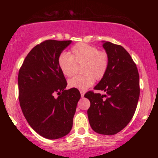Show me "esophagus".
Instances as JSON below:
<instances>
[{
	"mask_svg": "<svg viewBox=\"0 0 158 158\" xmlns=\"http://www.w3.org/2000/svg\"><path fill=\"white\" fill-rule=\"evenodd\" d=\"M80 93H81V97H84V95H85V91H83V90H81V91H80Z\"/></svg>",
	"mask_w": 158,
	"mask_h": 158,
	"instance_id": "obj_1",
	"label": "esophagus"
}]
</instances>
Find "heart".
<instances>
[{"label":"heart","instance_id":"obj_1","mask_svg":"<svg viewBox=\"0 0 158 158\" xmlns=\"http://www.w3.org/2000/svg\"><path fill=\"white\" fill-rule=\"evenodd\" d=\"M58 66L65 77L73 75L76 64H82L77 75L68 80V86L71 88L85 90L94 85V80L102 79L106 75L109 59L104 51L85 43H78L70 50V54L63 52L58 57Z\"/></svg>","mask_w":158,"mask_h":158}]
</instances>
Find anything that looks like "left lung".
I'll return each instance as SVG.
<instances>
[{"instance_id":"8db88e82","label":"left lung","mask_w":158,"mask_h":158,"mask_svg":"<svg viewBox=\"0 0 158 158\" xmlns=\"http://www.w3.org/2000/svg\"><path fill=\"white\" fill-rule=\"evenodd\" d=\"M109 59L104 77L94 87L105 94L88 91L90 126L94 131L106 135L117 134L129 123L139 97V77L131 56L120 45L102 41Z\"/></svg>"}]
</instances>
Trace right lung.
Returning a JSON list of instances; mask_svg holds the SVG:
<instances>
[{"instance_id":"1","label":"right lung","mask_w":158,"mask_h":158,"mask_svg":"<svg viewBox=\"0 0 158 158\" xmlns=\"http://www.w3.org/2000/svg\"><path fill=\"white\" fill-rule=\"evenodd\" d=\"M71 42L43 41L30 50L19 70L21 110L32 129L47 139L61 138L70 131L81 97L78 89L65 90L68 83L58 66V57Z\"/></svg>"}]
</instances>
